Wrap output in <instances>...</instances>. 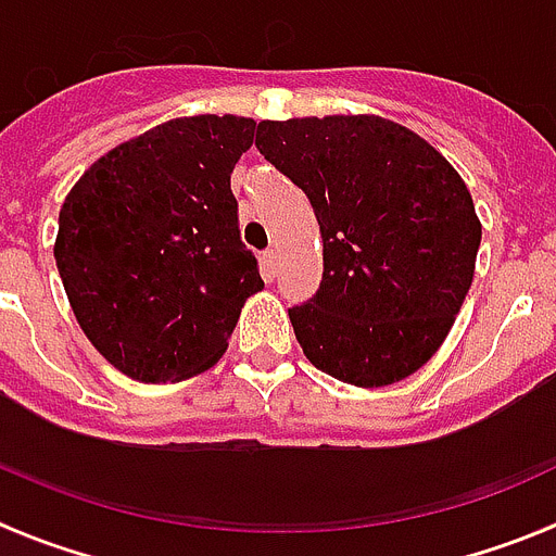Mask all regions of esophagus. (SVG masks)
I'll use <instances>...</instances> for the list:
<instances>
[{"label":"esophagus","instance_id":"34e87169","mask_svg":"<svg viewBox=\"0 0 556 556\" xmlns=\"http://www.w3.org/2000/svg\"><path fill=\"white\" fill-rule=\"evenodd\" d=\"M261 264H264V269H267L269 275H275V269H278V252L275 250L264 252V255H261Z\"/></svg>","mask_w":556,"mask_h":556}]
</instances>
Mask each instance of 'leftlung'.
Masks as SVG:
<instances>
[{
    "instance_id": "8db88e82",
    "label": "left lung",
    "mask_w": 556,
    "mask_h": 556,
    "mask_svg": "<svg viewBox=\"0 0 556 556\" xmlns=\"http://www.w3.org/2000/svg\"><path fill=\"white\" fill-rule=\"evenodd\" d=\"M255 147L320 224L324 278L289 309L304 355L355 387L409 378L438 352L475 275L480 222L463 178L380 116L261 122Z\"/></svg>"
}]
</instances>
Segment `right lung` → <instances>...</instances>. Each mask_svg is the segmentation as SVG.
Masks as SVG:
<instances>
[{"instance_id":"right-lung-1","label":"right lung","mask_w":556,"mask_h":556,"mask_svg":"<svg viewBox=\"0 0 556 556\" xmlns=\"http://www.w3.org/2000/svg\"><path fill=\"white\" fill-rule=\"evenodd\" d=\"M255 122L192 116L110 150L59 213L53 255L79 327L144 383L190 378L224 355L264 287L238 229L232 167Z\"/></svg>"}]
</instances>
